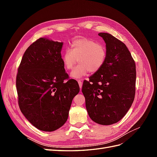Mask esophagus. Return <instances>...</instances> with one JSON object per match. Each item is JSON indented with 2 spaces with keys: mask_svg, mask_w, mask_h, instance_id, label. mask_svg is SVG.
I'll return each instance as SVG.
<instances>
[{
  "mask_svg": "<svg viewBox=\"0 0 157 157\" xmlns=\"http://www.w3.org/2000/svg\"><path fill=\"white\" fill-rule=\"evenodd\" d=\"M78 85H79V87L80 88H82V82L80 80H78Z\"/></svg>",
  "mask_w": 157,
  "mask_h": 157,
  "instance_id": "1",
  "label": "esophagus"
}]
</instances>
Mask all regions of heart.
<instances>
[{
	"instance_id": "obj_1",
	"label": "heart",
	"mask_w": 157,
	"mask_h": 157,
	"mask_svg": "<svg viewBox=\"0 0 157 157\" xmlns=\"http://www.w3.org/2000/svg\"><path fill=\"white\" fill-rule=\"evenodd\" d=\"M107 57L106 46L90 39H78L72 41L71 49L67 48L62 54V62L65 69L70 71L78 61V64L71 73L75 78H80L90 71L98 73L105 65Z\"/></svg>"
}]
</instances>
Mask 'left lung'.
Here are the masks:
<instances>
[{"label": "left lung", "instance_id": "left-lung-1", "mask_svg": "<svg viewBox=\"0 0 157 157\" xmlns=\"http://www.w3.org/2000/svg\"><path fill=\"white\" fill-rule=\"evenodd\" d=\"M98 35L106 44L107 60L100 71L84 81L82 92L90 118L111 125L122 119L134 101L136 64L122 41L107 33Z\"/></svg>", "mask_w": 157, "mask_h": 157}]
</instances>
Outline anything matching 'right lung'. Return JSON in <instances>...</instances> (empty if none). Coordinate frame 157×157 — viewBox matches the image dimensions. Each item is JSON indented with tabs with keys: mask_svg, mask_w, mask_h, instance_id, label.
I'll return each mask as SVG.
<instances>
[{
	"mask_svg": "<svg viewBox=\"0 0 157 157\" xmlns=\"http://www.w3.org/2000/svg\"><path fill=\"white\" fill-rule=\"evenodd\" d=\"M62 45L40 38L28 47L17 69L19 107L27 119L42 131H54L65 124L73 99L80 90L77 80H69L65 72Z\"/></svg>",
	"mask_w": 157,
	"mask_h": 157,
	"instance_id": "1",
	"label": "right lung"
}]
</instances>
